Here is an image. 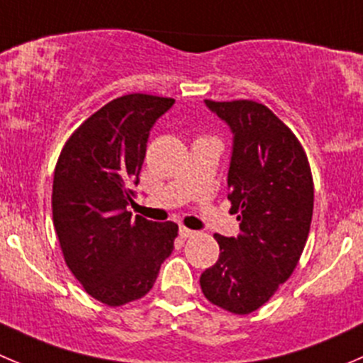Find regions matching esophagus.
<instances>
[{
  "label": "esophagus",
  "mask_w": 363,
  "mask_h": 363,
  "mask_svg": "<svg viewBox=\"0 0 363 363\" xmlns=\"http://www.w3.org/2000/svg\"><path fill=\"white\" fill-rule=\"evenodd\" d=\"M179 234H181V238H193V235L196 234L195 230H191V228H188V227H181L179 228Z\"/></svg>",
  "instance_id": "obj_1"
}]
</instances>
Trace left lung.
I'll list each match as a JSON object with an SVG mask.
<instances>
[{"label": "left lung", "instance_id": "1", "mask_svg": "<svg viewBox=\"0 0 363 363\" xmlns=\"http://www.w3.org/2000/svg\"><path fill=\"white\" fill-rule=\"evenodd\" d=\"M234 133L228 189L241 234H214L220 259L200 277L207 300L246 315L293 275L311 232L314 179L298 136L257 101H211Z\"/></svg>", "mask_w": 363, "mask_h": 363}]
</instances>
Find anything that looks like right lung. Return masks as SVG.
Returning a JSON list of instances; mask_svg holds the SVG:
<instances>
[{"instance_id":"add662e5","label":"right lung","mask_w":363,"mask_h":363,"mask_svg":"<svg viewBox=\"0 0 363 363\" xmlns=\"http://www.w3.org/2000/svg\"><path fill=\"white\" fill-rule=\"evenodd\" d=\"M175 99L128 94L104 104L67 138L52 177V223L67 266L108 307L152 289L179 227L131 216L133 184L154 122Z\"/></svg>"}]
</instances>
